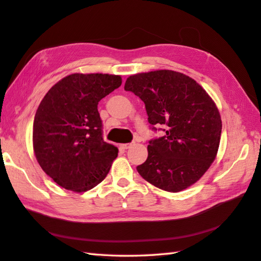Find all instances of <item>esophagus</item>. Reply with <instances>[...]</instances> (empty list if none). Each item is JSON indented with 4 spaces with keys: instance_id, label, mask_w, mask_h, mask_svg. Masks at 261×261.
<instances>
[{
    "instance_id": "1",
    "label": "esophagus",
    "mask_w": 261,
    "mask_h": 261,
    "mask_svg": "<svg viewBox=\"0 0 261 261\" xmlns=\"http://www.w3.org/2000/svg\"><path fill=\"white\" fill-rule=\"evenodd\" d=\"M132 144H133V143H123V144H121V148L124 149V150H126V149L131 148V147H132Z\"/></svg>"
}]
</instances>
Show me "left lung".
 <instances>
[{"instance_id":"8db88e82","label":"left lung","mask_w":261,"mask_h":261,"mask_svg":"<svg viewBox=\"0 0 261 261\" xmlns=\"http://www.w3.org/2000/svg\"><path fill=\"white\" fill-rule=\"evenodd\" d=\"M124 90L144 102L152 129L162 125L166 132L149 141L148 158L138 172L169 192L196 184L216 159L220 143L222 124L214 100L193 79L171 70L131 75Z\"/></svg>"}]
</instances>
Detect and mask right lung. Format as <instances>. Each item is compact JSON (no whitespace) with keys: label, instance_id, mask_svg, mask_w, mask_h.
<instances>
[{"label":"right lung","instance_id":"obj_1","mask_svg":"<svg viewBox=\"0 0 261 261\" xmlns=\"http://www.w3.org/2000/svg\"><path fill=\"white\" fill-rule=\"evenodd\" d=\"M120 75L73 73L47 91L33 122V150L43 171L66 190L83 192L107 177L118 148L105 142L98 105Z\"/></svg>","mask_w":261,"mask_h":261}]
</instances>
